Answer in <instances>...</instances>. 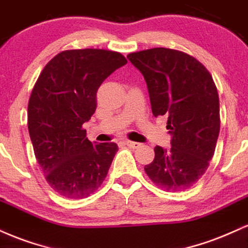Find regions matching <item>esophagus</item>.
I'll return each mask as SVG.
<instances>
[{"instance_id": "1", "label": "esophagus", "mask_w": 248, "mask_h": 248, "mask_svg": "<svg viewBox=\"0 0 248 248\" xmlns=\"http://www.w3.org/2000/svg\"><path fill=\"white\" fill-rule=\"evenodd\" d=\"M125 144H126V146H129L130 148H138L139 146H140L141 144H139V142H136V141H131V140H125Z\"/></svg>"}]
</instances>
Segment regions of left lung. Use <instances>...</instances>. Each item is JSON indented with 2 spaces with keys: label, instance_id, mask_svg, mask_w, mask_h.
I'll return each mask as SVG.
<instances>
[{
  "label": "left lung",
  "instance_id": "1",
  "mask_svg": "<svg viewBox=\"0 0 248 248\" xmlns=\"http://www.w3.org/2000/svg\"><path fill=\"white\" fill-rule=\"evenodd\" d=\"M146 81L154 117L166 115L170 150L155 146L145 171L166 191H182L209 167L220 129L219 97L211 74L177 49L155 47L127 54Z\"/></svg>",
  "mask_w": 248,
  "mask_h": 248
}]
</instances>
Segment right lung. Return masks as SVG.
<instances>
[{
	"label": "right lung",
	"instance_id": "right-lung-1",
	"mask_svg": "<svg viewBox=\"0 0 248 248\" xmlns=\"http://www.w3.org/2000/svg\"><path fill=\"white\" fill-rule=\"evenodd\" d=\"M127 62L123 54L100 48L66 49L44 67L28 106L34 155L53 190L66 199H86L106 179L115 142L93 145L82 125L95 112L96 93Z\"/></svg>",
	"mask_w": 248,
	"mask_h": 248
}]
</instances>
